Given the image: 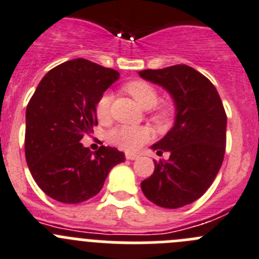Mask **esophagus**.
Masks as SVG:
<instances>
[{
	"label": "esophagus",
	"instance_id": "34e87169",
	"mask_svg": "<svg viewBox=\"0 0 259 259\" xmlns=\"http://www.w3.org/2000/svg\"><path fill=\"white\" fill-rule=\"evenodd\" d=\"M125 157H126V159L134 161V159H137L139 156H138V154H135V153H130V152H126V153H125Z\"/></svg>",
	"mask_w": 259,
	"mask_h": 259
}]
</instances>
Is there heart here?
<instances>
[{
    "label": "heart",
    "instance_id": "obj_1",
    "mask_svg": "<svg viewBox=\"0 0 259 259\" xmlns=\"http://www.w3.org/2000/svg\"><path fill=\"white\" fill-rule=\"evenodd\" d=\"M125 91L134 98L135 102L144 110H151L158 103L159 94L153 85L143 80H135L125 85ZM111 102L112 97L110 93H105L100 97L96 105L97 118L101 122L110 120L111 116ZM170 115V108L161 107L154 113L156 120H165ZM151 132L143 126H116L110 130L107 139L110 143L125 149V151H137L144 143L149 141Z\"/></svg>",
    "mask_w": 259,
    "mask_h": 259
}]
</instances>
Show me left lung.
Wrapping results in <instances>:
<instances>
[{"instance_id":"1","label":"left lung","mask_w":259,"mask_h":259,"mask_svg":"<svg viewBox=\"0 0 259 259\" xmlns=\"http://www.w3.org/2000/svg\"><path fill=\"white\" fill-rule=\"evenodd\" d=\"M162 87L175 105V122L151 147L168 152L167 161L154 162V171L141 183L144 195L163 208H180L207 192L225 156L228 118L213 84L187 65L138 72Z\"/></svg>"}]
</instances>
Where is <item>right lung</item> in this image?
<instances>
[{
    "mask_svg": "<svg viewBox=\"0 0 259 259\" xmlns=\"http://www.w3.org/2000/svg\"><path fill=\"white\" fill-rule=\"evenodd\" d=\"M120 78L116 70L84 59L53 67L26 106L25 158L38 187L52 199L81 203L102 189L125 154L112 147L91 152L80 141L97 125L96 105Z\"/></svg>",
    "mask_w": 259,
    "mask_h": 259,
    "instance_id": "right-lung-1",
    "label": "right lung"
}]
</instances>
